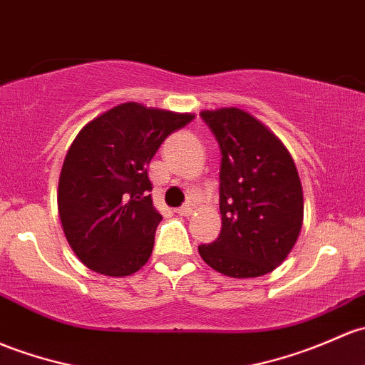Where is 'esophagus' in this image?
I'll return each instance as SVG.
<instances>
[{"mask_svg": "<svg viewBox=\"0 0 365 365\" xmlns=\"http://www.w3.org/2000/svg\"><path fill=\"white\" fill-rule=\"evenodd\" d=\"M175 213L180 215V217H189V215H192V206L183 205L182 208H176Z\"/></svg>", "mask_w": 365, "mask_h": 365, "instance_id": "1", "label": "esophagus"}]
</instances>
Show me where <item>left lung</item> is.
<instances>
[{"label":"left lung","instance_id":"left-lung-1","mask_svg":"<svg viewBox=\"0 0 365 365\" xmlns=\"http://www.w3.org/2000/svg\"><path fill=\"white\" fill-rule=\"evenodd\" d=\"M201 118L220 147L222 229L199 255L231 278L271 273L302 227V187L289 150L240 108L205 110Z\"/></svg>","mask_w":365,"mask_h":365}]
</instances>
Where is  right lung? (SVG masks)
<instances>
[{
    "instance_id": "obj_1",
    "label": "right lung",
    "mask_w": 365,
    "mask_h": 365,
    "mask_svg": "<svg viewBox=\"0 0 365 365\" xmlns=\"http://www.w3.org/2000/svg\"><path fill=\"white\" fill-rule=\"evenodd\" d=\"M192 113L124 103L89 122L64 159L57 206L66 240L87 267L129 276L147 264L163 220L147 166Z\"/></svg>"
}]
</instances>
